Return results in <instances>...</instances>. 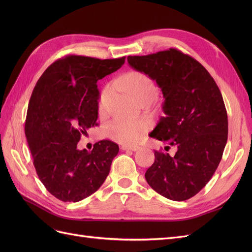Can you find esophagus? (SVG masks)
<instances>
[{"instance_id": "esophagus-1", "label": "esophagus", "mask_w": 252, "mask_h": 252, "mask_svg": "<svg viewBox=\"0 0 252 252\" xmlns=\"http://www.w3.org/2000/svg\"><path fill=\"white\" fill-rule=\"evenodd\" d=\"M122 150H131V151H136L139 149L138 146H127V145H123V146L121 147Z\"/></svg>"}]
</instances>
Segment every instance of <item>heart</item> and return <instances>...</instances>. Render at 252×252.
Listing matches in <instances>:
<instances>
[{"label":"heart","instance_id":"b5f03b06","mask_svg":"<svg viewBox=\"0 0 252 252\" xmlns=\"http://www.w3.org/2000/svg\"><path fill=\"white\" fill-rule=\"evenodd\" d=\"M119 86L125 88L134 98L140 101L144 97L156 96L158 88L155 81L149 75L141 71L127 72L117 80ZM113 84H107L98 97V111L107 112L113 94ZM149 129V123L145 120H130L117 118L107 125V133L110 138L122 144L132 145L138 143Z\"/></svg>","mask_w":252,"mask_h":252}]
</instances>
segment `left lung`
I'll use <instances>...</instances> for the list:
<instances>
[{"instance_id":"left-lung-1","label":"left lung","mask_w":252,"mask_h":252,"mask_svg":"<svg viewBox=\"0 0 252 252\" xmlns=\"http://www.w3.org/2000/svg\"><path fill=\"white\" fill-rule=\"evenodd\" d=\"M127 61L162 89L165 117L149 136L178 148L173 157L155 151L145 179L167 199L188 200L210 181L223 156L228 119L222 94L205 67L178 49Z\"/></svg>"}]
</instances>
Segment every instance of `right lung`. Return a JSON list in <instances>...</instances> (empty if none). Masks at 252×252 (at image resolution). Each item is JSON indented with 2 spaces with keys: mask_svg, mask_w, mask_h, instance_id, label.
<instances>
[{
  "mask_svg": "<svg viewBox=\"0 0 252 252\" xmlns=\"http://www.w3.org/2000/svg\"><path fill=\"white\" fill-rule=\"evenodd\" d=\"M125 63V57L100 60L66 56L52 63L30 96L25 134L37 177L63 202H79L95 192L110 171L118 144L103 140L94 149H78L82 134L96 125V82Z\"/></svg>",
  "mask_w": 252,
  "mask_h": 252,
  "instance_id": "right-lung-1",
  "label": "right lung"
}]
</instances>
